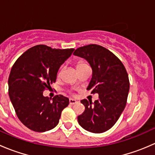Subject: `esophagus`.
I'll return each instance as SVG.
<instances>
[{"mask_svg":"<svg viewBox=\"0 0 155 155\" xmlns=\"http://www.w3.org/2000/svg\"><path fill=\"white\" fill-rule=\"evenodd\" d=\"M69 102H70V104H72V105H73V104H76V103H77L78 101H76V100L72 99V98H70V99L69 100Z\"/></svg>","mask_w":155,"mask_h":155,"instance_id":"esophagus-1","label":"esophagus"}]
</instances>
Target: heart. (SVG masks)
I'll return each mask as SVG.
<instances>
[{"mask_svg":"<svg viewBox=\"0 0 155 155\" xmlns=\"http://www.w3.org/2000/svg\"><path fill=\"white\" fill-rule=\"evenodd\" d=\"M85 65H86V64H85V63H83V62H79V63L77 64V66H76V68H81V67L85 66ZM61 72H60L59 75H61Z\"/></svg>","mask_w":155,"mask_h":155,"instance_id":"obj_1","label":"heart"}]
</instances>
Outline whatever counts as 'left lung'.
Wrapping results in <instances>:
<instances>
[{"label":"left lung","mask_w":155,"mask_h":155,"mask_svg":"<svg viewBox=\"0 0 155 155\" xmlns=\"http://www.w3.org/2000/svg\"><path fill=\"white\" fill-rule=\"evenodd\" d=\"M73 54L89 63L92 76L87 90L99 95L94 103L81 101L85 109L78 116V122L89 132L104 133L112 127L125 108L130 89L128 74L121 61L99 45L79 47Z\"/></svg>","instance_id":"left-lung-1"}]
</instances>
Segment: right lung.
<instances>
[{
	"label": "right lung",
	"mask_w": 155,
	"mask_h": 155,
	"mask_svg": "<svg viewBox=\"0 0 155 155\" xmlns=\"http://www.w3.org/2000/svg\"><path fill=\"white\" fill-rule=\"evenodd\" d=\"M74 48L56 49L38 45L23 53L12 66L8 79L9 96L18 119L36 132H45L58 124L69 105L63 95L43 96V91L56 82L61 65Z\"/></svg>",
	"instance_id": "add662e5"
}]
</instances>
